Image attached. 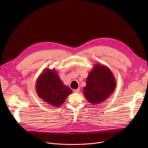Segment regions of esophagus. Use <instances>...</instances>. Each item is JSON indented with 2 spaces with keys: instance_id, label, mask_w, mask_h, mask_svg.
<instances>
[{
  "instance_id": "1",
  "label": "esophagus",
  "mask_w": 148,
  "mask_h": 148,
  "mask_svg": "<svg viewBox=\"0 0 148 148\" xmlns=\"http://www.w3.org/2000/svg\"><path fill=\"white\" fill-rule=\"evenodd\" d=\"M80 91V88H77L76 89H74V92L75 93H79Z\"/></svg>"
}]
</instances>
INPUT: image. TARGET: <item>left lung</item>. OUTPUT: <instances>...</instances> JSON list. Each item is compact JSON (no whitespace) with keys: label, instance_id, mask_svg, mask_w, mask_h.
I'll return each instance as SVG.
<instances>
[{"label":"left lung","instance_id":"8db88e82","mask_svg":"<svg viewBox=\"0 0 148 148\" xmlns=\"http://www.w3.org/2000/svg\"><path fill=\"white\" fill-rule=\"evenodd\" d=\"M86 83L83 93L92 105L104 101L114 92L116 87V82L110 69L100 64H95L89 72Z\"/></svg>","mask_w":148,"mask_h":148}]
</instances>
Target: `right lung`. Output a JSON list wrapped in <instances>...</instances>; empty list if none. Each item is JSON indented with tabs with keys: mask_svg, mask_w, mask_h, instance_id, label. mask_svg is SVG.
<instances>
[{
	"mask_svg": "<svg viewBox=\"0 0 148 148\" xmlns=\"http://www.w3.org/2000/svg\"><path fill=\"white\" fill-rule=\"evenodd\" d=\"M36 91L39 98L47 104L55 107L62 106L72 90L59 78L54 69H45L36 83Z\"/></svg>",
	"mask_w": 148,
	"mask_h": 148,
	"instance_id": "add662e5",
	"label": "right lung"
}]
</instances>
